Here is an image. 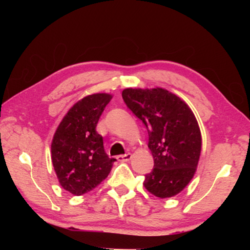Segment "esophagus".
Masks as SVG:
<instances>
[{"instance_id": "obj_1", "label": "esophagus", "mask_w": 250, "mask_h": 250, "mask_svg": "<svg viewBox=\"0 0 250 250\" xmlns=\"http://www.w3.org/2000/svg\"><path fill=\"white\" fill-rule=\"evenodd\" d=\"M132 158V155L131 153H125V155H121V156H117V160L118 162H128L129 159Z\"/></svg>"}]
</instances>
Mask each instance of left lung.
Returning a JSON list of instances; mask_svg holds the SVG:
<instances>
[{
    "label": "left lung",
    "mask_w": 250,
    "mask_h": 250,
    "mask_svg": "<svg viewBox=\"0 0 250 250\" xmlns=\"http://www.w3.org/2000/svg\"><path fill=\"white\" fill-rule=\"evenodd\" d=\"M123 100L146 125L153 168L145 188L159 198L180 193L196 173L201 134L193 112L182 99L164 88H125Z\"/></svg>",
    "instance_id": "obj_1"
}]
</instances>
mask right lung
<instances>
[{"label":"right lung","mask_w":250,"mask_h":250,"mask_svg":"<svg viewBox=\"0 0 250 250\" xmlns=\"http://www.w3.org/2000/svg\"><path fill=\"white\" fill-rule=\"evenodd\" d=\"M111 95H87L69 109L58 126L51 145V158L59 183L75 196L93 190L110 173L109 158L97 124Z\"/></svg>","instance_id":"add662e5"}]
</instances>
